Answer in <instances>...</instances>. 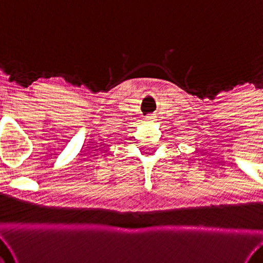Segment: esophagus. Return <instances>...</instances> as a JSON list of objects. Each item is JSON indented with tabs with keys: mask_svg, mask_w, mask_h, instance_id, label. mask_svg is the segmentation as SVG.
<instances>
[{
	"mask_svg": "<svg viewBox=\"0 0 263 263\" xmlns=\"http://www.w3.org/2000/svg\"><path fill=\"white\" fill-rule=\"evenodd\" d=\"M145 120L146 121H155L156 120V115L155 114H148L145 117Z\"/></svg>",
	"mask_w": 263,
	"mask_h": 263,
	"instance_id": "esophagus-1",
	"label": "esophagus"
}]
</instances>
